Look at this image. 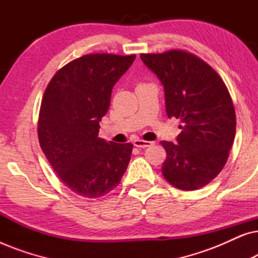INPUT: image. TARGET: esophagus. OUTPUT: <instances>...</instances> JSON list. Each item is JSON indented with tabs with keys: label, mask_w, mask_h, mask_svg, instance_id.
<instances>
[{
	"label": "esophagus",
	"mask_w": 258,
	"mask_h": 258,
	"mask_svg": "<svg viewBox=\"0 0 258 258\" xmlns=\"http://www.w3.org/2000/svg\"><path fill=\"white\" fill-rule=\"evenodd\" d=\"M134 146L137 147V148H147V147H150L153 142H149V141H143V140H140L137 139L134 141Z\"/></svg>",
	"instance_id": "esophagus-1"
}]
</instances>
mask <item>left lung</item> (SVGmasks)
Segmentation results:
<instances>
[{
  "label": "left lung",
  "mask_w": 258,
  "mask_h": 258,
  "mask_svg": "<svg viewBox=\"0 0 258 258\" xmlns=\"http://www.w3.org/2000/svg\"><path fill=\"white\" fill-rule=\"evenodd\" d=\"M141 59L163 84L168 117L182 123L176 143L161 142L167 151L162 174L181 190L203 188L223 169L234 143L236 115L228 88L188 51L141 54Z\"/></svg>",
  "instance_id": "8db88e82"
}]
</instances>
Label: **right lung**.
Masks as SVG:
<instances>
[{"label":"right lung","mask_w":258,"mask_h":258,"mask_svg":"<svg viewBox=\"0 0 258 258\" xmlns=\"http://www.w3.org/2000/svg\"><path fill=\"white\" fill-rule=\"evenodd\" d=\"M135 57L84 55L62 67L44 91L37 124L40 146L59 179L77 195H107L128 167L133 144L107 142L98 130L112 88Z\"/></svg>","instance_id":"add662e5"}]
</instances>
